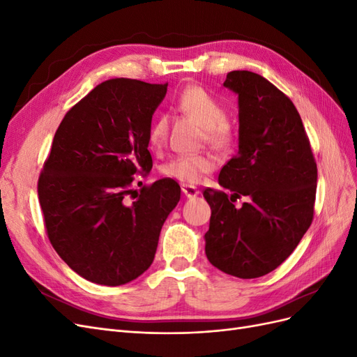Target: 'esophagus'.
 <instances>
[{
	"mask_svg": "<svg viewBox=\"0 0 357 357\" xmlns=\"http://www.w3.org/2000/svg\"><path fill=\"white\" fill-rule=\"evenodd\" d=\"M181 192L186 198H195L199 193V190L192 185H181Z\"/></svg>",
	"mask_w": 357,
	"mask_h": 357,
	"instance_id": "obj_1",
	"label": "esophagus"
}]
</instances>
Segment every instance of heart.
Listing matches in <instances>:
<instances>
[{
    "label": "heart",
    "mask_w": 357,
    "mask_h": 357,
    "mask_svg": "<svg viewBox=\"0 0 357 357\" xmlns=\"http://www.w3.org/2000/svg\"><path fill=\"white\" fill-rule=\"evenodd\" d=\"M174 107L185 116L193 119L204 128V139L219 152H229L236 143V128L228 119L225 104L201 84H189L174 98ZM169 132V117L158 114L147 128V144L150 150L164 149ZM215 168L214 158L208 153L178 155L165 162L160 172L183 185H195L205 174Z\"/></svg>",
    "instance_id": "obj_1"
}]
</instances>
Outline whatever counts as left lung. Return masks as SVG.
<instances>
[{
	"mask_svg": "<svg viewBox=\"0 0 357 357\" xmlns=\"http://www.w3.org/2000/svg\"><path fill=\"white\" fill-rule=\"evenodd\" d=\"M238 93V153L207 188L211 207L205 255L220 271L256 278L295 250L314 218L317 164L301 116L289 96L252 71H231L223 83ZM244 197L241 208L233 202Z\"/></svg>",
	"mask_w": 357,
	"mask_h": 357,
	"instance_id": "obj_1",
	"label": "left lung"
}]
</instances>
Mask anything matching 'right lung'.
<instances>
[{"label":"right lung","mask_w":357,"mask_h":357,"mask_svg":"<svg viewBox=\"0 0 357 357\" xmlns=\"http://www.w3.org/2000/svg\"><path fill=\"white\" fill-rule=\"evenodd\" d=\"M167 86L102 82L62 119L43 164L38 199L47 238L92 283L121 286L142 275L180 201L172 178L144 185L134 197V181L153 167L147 128Z\"/></svg>","instance_id":"right-lung-1"}]
</instances>
